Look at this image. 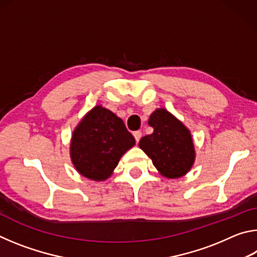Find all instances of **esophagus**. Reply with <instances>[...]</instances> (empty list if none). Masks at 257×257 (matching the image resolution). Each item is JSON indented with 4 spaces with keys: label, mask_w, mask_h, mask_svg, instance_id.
<instances>
[{
    "label": "esophagus",
    "mask_w": 257,
    "mask_h": 257,
    "mask_svg": "<svg viewBox=\"0 0 257 257\" xmlns=\"http://www.w3.org/2000/svg\"><path fill=\"white\" fill-rule=\"evenodd\" d=\"M134 137H135V139H136V143H138L139 139H141V137H142V133L141 132H135Z\"/></svg>",
    "instance_id": "1"
}]
</instances>
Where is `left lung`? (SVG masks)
Returning <instances> with one entry per match:
<instances>
[{"instance_id": "obj_1", "label": "left lung", "mask_w": 257, "mask_h": 257, "mask_svg": "<svg viewBox=\"0 0 257 257\" xmlns=\"http://www.w3.org/2000/svg\"><path fill=\"white\" fill-rule=\"evenodd\" d=\"M153 134L139 141V147L152 160L161 176L169 179L184 177L195 163L196 152L190 130L163 107L149 119Z\"/></svg>"}]
</instances>
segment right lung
<instances>
[{
  "instance_id": "right-lung-1",
  "label": "right lung",
  "mask_w": 257,
  "mask_h": 257,
  "mask_svg": "<svg viewBox=\"0 0 257 257\" xmlns=\"http://www.w3.org/2000/svg\"><path fill=\"white\" fill-rule=\"evenodd\" d=\"M135 144L136 141L122 119L99 104L87 112L73 130L70 159L79 175L104 181Z\"/></svg>"
}]
</instances>
